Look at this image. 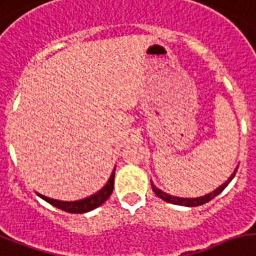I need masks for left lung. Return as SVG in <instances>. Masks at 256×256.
<instances>
[{
	"mask_svg": "<svg viewBox=\"0 0 256 256\" xmlns=\"http://www.w3.org/2000/svg\"><path fill=\"white\" fill-rule=\"evenodd\" d=\"M236 170H238V168H236V170H234V172H232V175H230V178H228V180H226V182H224L222 186H220L217 189H214L213 192L208 193V194H205V196L196 197V198H182V197L171 196V194H168V193L163 192L162 189H159L158 186H154L152 182H151V188H152L154 193H155L158 197H160L162 200L167 201V202L175 204V205H182V206H198V205H202V204L209 202L210 200H213L216 196H218V194H220V193H221L222 190L226 188V186H229V182H232V178H234V176H236Z\"/></svg>",
	"mask_w": 256,
	"mask_h": 256,
	"instance_id": "left-lung-1",
	"label": "left lung"
}]
</instances>
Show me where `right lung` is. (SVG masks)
I'll return each mask as SVG.
<instances>
[{
  "mask_svg": "<svg viewBox=\"0 0 256 256\" xmlns=\"http://www.w3.org/2000/svg\"><path fill=\"white\" fill-rule=\"evenodd\" d=\"M114 175H116V167H114L113 172H112V175H110L106 184L100 189L98 192L93 193L92 196L85 197L82 200L62 201L46 197L43 196V194H40V193H36V194L44 201H47L48 204L54 205V206L59 208V209H62V210L64 212H68V213H86V212L93 210L96 208H98L100 205H102V204L109 198V196L112 194L114 188Z\"/></svg>",
  "mask_w": 256,
  "mask_h": 256,
  "instance_id": "1",
  "label": "right lung"
}]
</instances>
